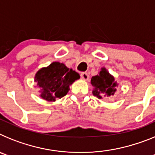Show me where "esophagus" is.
<instances>
[{"label": "esophagus", "instance_id": "1", "mask_svg": "<svg viewBox=\"0 0 155 155\" xmlns=\"http://www.w3.org/2000/svg\"><path fill=\"white\" fill-rule=\"evenodd\" d=\"M81 79H83V80L87 81L88 78H89V75H88L87 73H86V72H83V73L81 74Z\"/></svg>", "mask_w": 155, "mask_h": 155}]
</instances>
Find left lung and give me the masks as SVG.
Here are the masks:
<instances>
[{
	"instance_id": "obj_1",
	"label": "left lung",
	"mask_w": 155,
	"mask_h": 155,
	"mask_svg": "<svg viewBox=\"0 0 155 155\" xmlns=\"http://www.w3.org/2000/svg\"><path fill=\"white\" fill-rule=\"evenodd\" d=\"M91 84L94 87L93 95L101 99L103 97L114 95L118 86L115 81L114 77L111 75L105 68H102L98 74L93 76L91 79Z\"/></svg>"
}]
</instances>
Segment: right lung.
I'll return each mask as SVG.
<instances>
[{
    "mask_svg": "<svg viewBox=\"0 0 155 155\" xmlns=\"http://www.w3.org/2000/svg\"><path fill=\"white\" fill-rule=\"evenodd\" d=\"M79 78L78 73L60 62H53L46 68H41L35 75V81L40 88V97L49 102L65 96L70 85Z\"/></svg>",
    "mask_w": 155,
    "mask_h": 155,
    "instance_id": "add662e5",
    "label": "right lung"
}]
</instances>
